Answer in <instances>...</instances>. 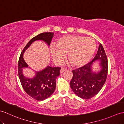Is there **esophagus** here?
<instances>
[{
	"label": "esophagus",
	"mask_w": 124,
	"mask_h": 124,
	"mask_svg": "<svg viewBox=\"0 0 124 124\" xmlns=\"http://www.w3.org/2000/svg\"><path fill=\"white\" fill-rule=\"evenodd\" d=\"M67 69H66V68H62V69H61V70H60V73H62L64 72V71H67Z\"/></svg>",
	"instance_id": "34e87169"
}]
</instances>
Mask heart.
Segmentation results:
<instances>
[{
  "instance_id": "1",
  "label": "heart",
  "mask_w": 124,
  "mask_h": 124,
  "mask_svg": "<svg viewBox=\"0 0 124 124\" xmlns=\"http://www.w3.org/2000/svg\"><path fill=\"white\" fill-rule=\"evenodd\" d=\"M96 50L94 40L81 36H64L58 39L56 46H52L51 54L53 61L61 63L68 54V60L74 67H82L90 61Z\"/></svg>"
}]
</instances>
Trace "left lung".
Wrapping results in <instances>:
<instances>
[{"mask_svg":"<svg viewBox=\"0 0 124 124\" xmlns=\"http://www.w3.org/2000/svg\"><path fill=\"white\" fill-rule=\"evenodd\" d=\"M101 60L102 69L98 73L92 71L91 66L95 61ZM108 60L101 44H99L97 53L93 61L84 67L73 70L70 87L73 93L84 99L93 97L101 90L108 74Z\"/></svg>","mask_w":124,"mask_h":124,"instance_id":"1","label":"left lung"}]
</instances>
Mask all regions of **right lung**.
Listing matches in <instances>:
<instances>
[{
	"label": "right lung",
	"mask_w": 124,
	"mask_h": 124,
	"mask_svg": "<svg viewBox=\"0 0 124 124\" xmlns=\"http://www.w3.org/2000/svg\"><path fill=\"white\" fill-rule=\"evenodd\" d=\"M53 33H42L34 37L23 49L18 60V76L24 91L33 99L39 101L44 100L50 97L55 91L56 79L60 74V67H51L48 66L44 70L37 72L35 78L27 79L22 73V68L28 67L23 59V53L33 42L36 40H43L50 45Z\"/></svg>",
	"instance_id": "1"
}]
</instances>
